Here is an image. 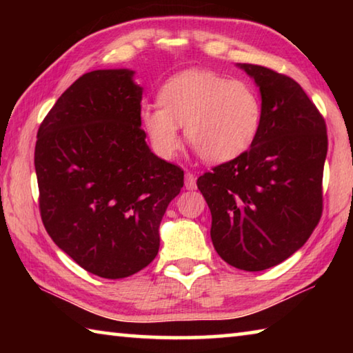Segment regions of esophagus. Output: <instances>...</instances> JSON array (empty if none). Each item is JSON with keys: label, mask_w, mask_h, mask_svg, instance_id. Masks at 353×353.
Here are the masks:
<instances>
[{"label": "esophagus", "mask_w": 353, "mask_h": 353, "mask_svg": "<svg viewBox=\"0 0 353 353\" xmlns=\"http://www.w3.org/2000/svg\"><path fill=\"white\" fill-rule=\"evenodd\" d=\"M185 188L187 190L196 188V176L191 174V172H187V174H185Z\"/></svg>", "instance_id": "esophagus-1"}]
</instances>
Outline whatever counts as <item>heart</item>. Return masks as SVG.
I'll return each mask as SVG.
<instances>
[{
    "instance_id": "obj_1",
    "label": "heart",
    "mask_w": 353,
    "mask_h": 353,
    "mask_svg": "<svg viewBox=\"0 0 353 353\" xmlns=\"http://www.w3.org/2000/svg\"><path fill=\"white\" fill-rule=\"evenodd\" d=\"M160 105H145L141 123L154 151L168 159L185 139L207 163H227L243 155L259 135L263 104L254 85L213 71H183L163 83Z\"/></svg>"
}]
</instances>
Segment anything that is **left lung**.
<instances>
[{"instance_id": "1", "label": "left lung", "mask_w": 353, "mask_h": 353, "mask_svg": "<svg viewBox=\"0 0 353 353\" xmlns=\"http://www.w3.org/2000/svg\"><path fill=\"white\" fill-rule=\"evenodd\" d=\"M238 67L260 90L259 135L240 157L201 176L198 188L221 259L255 272L288 259L318 225L328 143L324 118L294 79L260 65Z\"/></svg>"}]
</instances>
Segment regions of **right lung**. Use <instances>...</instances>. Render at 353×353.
Returning a JSON list of instances; mask_svg holds the SVG:
<instances>
[{"label": "right lung", "instance_id": "add662e5", "mask_svg": "<svg viewBox=\"0 0 353 353\" xmlns=\"http://www.w3.org/2000/svg\"><path fill=\"white\" fill-rule=\"evenodd\" d=\"M128 68L81 76L37 132L34 165L48 235L83 270L124 279L151 263L183 171L151 152L143 88Z\"/></svg>", "mask_w": 353, "mask_h": 353}]
</instances>
